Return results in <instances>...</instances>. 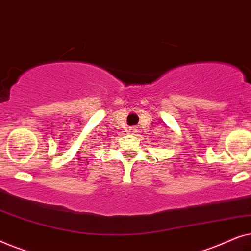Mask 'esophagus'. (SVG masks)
<instances>
[{
  "label": "esophagus",
  "mask_w": 251,
  "mask_h": 251,
  "mask_svg": "<svg viewBox=\"0 0 251 251\" xmlns=\"http://www.w3.org/2000/svg\"><path fill=\"white\" fill-rule=\"evenodd\" d=\"M130 131H131V132H135V131H136V128H135V126H131V128H130Z\"/></svg>",
  "instance_id": "1"
}]
</instances>
